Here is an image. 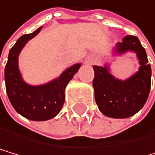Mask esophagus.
I'll list each match as a JSON object with an SVG mask.
<instances>
[{"mask_svg":"<svg viewBox=\"0 0 155 155\" xmlns=\"http://www.w3.org/2000/svg\"><path fill=\"white\" fill-rule=\"evenodd\" d=\"M95 59H94V56L93 55H91V54H88L86 57H85V63L88 65H92L93 63H94Z\"/></svg>","mask_w":155,"mask_h":155,"instance_id":"34e87169","label":"esophagus"}]
</instances>
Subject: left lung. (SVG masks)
Listing matches in <instances>:
<instances>
[{
    "label": "left lung",
    "instance_id": "left-lung-1",
    "mask_svg": "<svg viewBox=\"0 0 155 155\" xmlns=\"http://www.w3.org/2000/svg\"><path fill=\"white\" fill-rule=\"evenodd\" d=\"M135 52L139 69L132 76L124 79L110 73V66L94 65L93 87L95 100L100 111L109 118L124 119L131 117L145 105L150 90L151 69L146 51L137 37L127 35L112 50L113 55Z\"/></svg>",
    "mask_w": 155,
    "mask_h": 155
}]
</instances>
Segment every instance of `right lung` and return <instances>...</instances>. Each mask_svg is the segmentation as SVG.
Listing matches in <instances>:
<instances>
[{
  "mask_svg": "<svg viewBox=\"0 0 155 155\" xmlns=\"http://www.w3.org/2000/svg\"><path fill=\"white\" fill-rule=\"evenodd\" d=\"M42 28L17 40L9 51L5 69L6 93L12 106L23 117L37 122L50 120L58 114L65 101L67 84L81 66V63H76L63 71L59 77L44 84L31 85L25 81L19 69V55Z\"/></svg>",
  "mask_w": 155,
  "mask_h": 155,
  "instance_id": "1",
  "label": "right lung"
}]
</instances>
